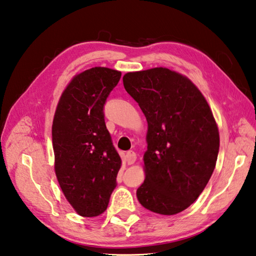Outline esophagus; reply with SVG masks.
<instances>
[{"mask_svg":"<svg viewBox=\"0 0 256 256\" xmlns=\"http://www.w3.org/2000/svg\"><path fill=\"white\" fill-rule=\"evenodd\" d=\"M125 159H126L128 164H133L136 160V153L134 151H128L125 156Z\"/></svg>","mask_w":256,"mask_h":256,"instance_id":"obj_1","label":"esophagus"}]
</instances>
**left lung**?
I'll list each match as a JSON object with an SVG mask.
<instances>
[{
    "label": "left lung",
    "mask_w": 256,
    "mask_h": 256,
    "mask_svg": "<svg viewBox=\"0 0 256 256\" xmlns=\"http://www.w3.org/2000/svg\"><path fill=\"white\" fill-rule=\"evenodd\" d=\"M123 85L148 122L146 179L138 200L153 212L176 215L194 202L215 169L216 120L198 87L168 68L128 72Z\"/></svg>",
    "instance_id": "left-lung-1"
}]
</instances>
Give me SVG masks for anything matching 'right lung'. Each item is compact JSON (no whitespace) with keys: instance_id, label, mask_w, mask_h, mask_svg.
Masks as SVG:
<instances>
[{"instance_id":"1","label":"right lung","mask_w":256,"mask_h":256,"mask_svg":"<svg viewBox=\"0 0 256 256\" xmlns=\"http://www.w3.org/2000/svg\"><path fill=\"white\" fill-rule=\"evenodd\" d=\"M122 72L94 67L77 74L60 96L52 120L54 171L78 215L96 217L108 208L122 160L105 125V100Z\"/></svg>"}]
</instances>
